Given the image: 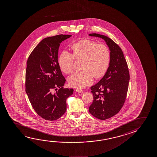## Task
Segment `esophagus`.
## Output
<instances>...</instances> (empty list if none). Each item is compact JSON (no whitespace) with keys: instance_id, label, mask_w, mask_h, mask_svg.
<instances>
[{"instance_id":"34e87169","label":"esophagus","mask_w":157,"mask_h":157,"mask_svg":"<svg viewBox=\"0 0 157 157\" xmlns=\"http://www.w3.org/2000/svg\"><path fill=\"white\" fill-rule=\"evenodd\" d=\"M76 91L78 92V93H83V90L79 89H76Z\"/></svg>"}]
</instances>
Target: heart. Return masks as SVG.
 <instances>
[{"label": "heart", "instance_id": "b5f03b06", "mask_svg": "<svg viewBox=\"0 0 157 157\" xmlns=\"http://www.w3.org/2000/svg\"><path fill=\"white\" fill-rule=\"evenodd\" d=\"M72 54L63 51L59 58V64L63 72L70 74L74 70L75 59H82V71L76 72L68 78L71 86L83 88L93 82L94 77H103L108 70L110 52L107 46L89 39H84L71 45Z\"/></svg>", "mask_w": 157, "mask_h": 157}]
</instances>
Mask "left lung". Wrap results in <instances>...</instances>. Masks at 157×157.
Masks as SVG:
<instances>
[{
  "instance_id": "1",
  "label": "left lung",
  "mask_w": 157,
  "mask_h": 157,
  "mask_svg": "<svg viewBox=\"0 0 157 157\" xmlns=\"http://www.w3.org/2000/svg\"><path fill=\"white\" fill-rule=\"evenodd\" d=\"M89 35L104 39L111 51L109 66L105 75L91 87L94 100L89 109L95 118L105 120L115 116L123 106L128 90L129 71L123 52L118 44L103 35Z\"/></svg>"
}]
</instances>
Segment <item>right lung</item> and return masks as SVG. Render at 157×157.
<instances>
[{"label":"right lung","instance_id":"1","mask_svg":"<svg viewBox=\"0 0 157 157\" xmlns=\"http://www.w3.org/2000/svg\"><path fill=\"white\" fill-rule=\"evenodd\" d=\"M71 36L59 34L44 38L27 59L26 92L34 111L47 121H55L64 114L66 100L73 93V89L63 87L66 79L58 62L60 43Z\"/></svg>","mask_w":157,"mask_h":157}]
</instances>
